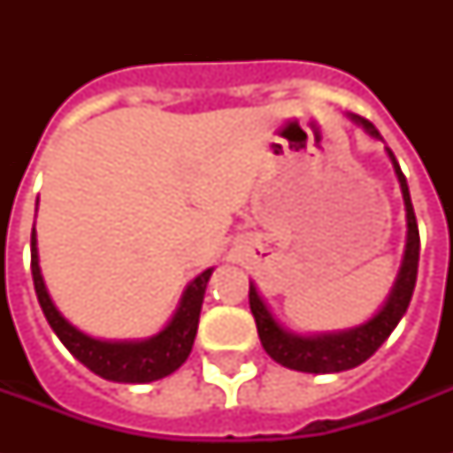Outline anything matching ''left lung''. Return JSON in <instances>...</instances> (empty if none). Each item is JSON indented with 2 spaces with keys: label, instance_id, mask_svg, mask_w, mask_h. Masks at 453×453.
I'll use <instances>...</instances> for the list:
<instances>
[{
  "label": "left lung",
  "instance_id": "1",
  "mask_svg": "<svg viewBox=\"0 0 453 453\" xmlns=\"http://www.w3.org/2000/svg\"><path fill=\"white\" fill-rule=\"evenodd\" d=\"M352 119L365 127L373 138H380L379 129L373 127L369 119L359 115H352ZM393 169L400 180L402 197H404V209H407V251H404V263H402L400 275L395 282V289L383 305L379 315L369 319L362 326L355 329L338 331V334H322V336H296L284 331L275 322V317L268 310V305L258 296L254 284H249V308L254 312L256 329L261 338L263 348L270 357L275 359L277 365L287 366V369H296V372L308 373H338L352 366H359L362 362L372 357L373 352L379 350L380 345L386 343V338L393 334L402 315L407 312L411 294L416 287V273H418V251H421V237H418V226H416V213L411 197H409L407 178L402 173L400 164L395 159L393 150L386 148Z\"/></svg>",
  "mask_w": 453,
  "mask_h": 453
}]
</instances>
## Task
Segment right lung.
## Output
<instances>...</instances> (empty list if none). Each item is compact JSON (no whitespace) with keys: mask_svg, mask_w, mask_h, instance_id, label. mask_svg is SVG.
Here are the masks:
<instances>
[{"mask_svg":"<svg viewBox=\"0 0 453 453\" xmlns=\"http://www.w3.org/2000/svg\"><path fill=\"white\" fill-rule=\"evenodd\" d=\"M30 247L32 280H35V291H37L39 305L44 310L46 322L51 324L60 343L65 345L87 369L98 373L101 379L117 380V383H150V380L173 373L188 359L195 336H197L199 310L204 301L206 282L213 270H204L197 280H192L173 319L157 336L148 338V341H131V343H110V341H98V338L81 334L56 310L44 287L42 273H39L35 227H32Z\"/></svg>","mask_w":453,"mask_h":453,"instance_id":"obj_1","label":"right lung"}]
</instances>
